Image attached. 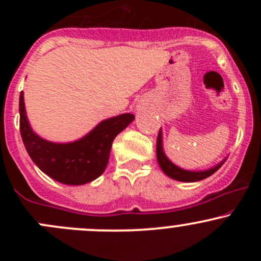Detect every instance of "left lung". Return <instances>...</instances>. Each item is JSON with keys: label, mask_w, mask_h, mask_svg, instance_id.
<instances>
[{"label": "left lung", "mask_w": 261, "mask_h": 261, "mask_svg": "<svg viewBox=\"0 0 261 261\" xmlns=\"http://www.w3.org/2000/svg\"><path fill=\"white\" fill-rule=\"evenodd\" d=\"M156 159H158V164L159 167L162 168L163 172L168 175L169 178L174 180H179V181H198L202 179H206L208 178L210 175H212L213 173L217 172L218 169L221 168V165L225 163L226 159H223L222 162L218 163L217 165L215 167L210 168V169L206 170H187L183 169V168L178 167L175 165L174 163L170 162L169 158L165 155L164 149H163V133L162 128L159 130V135H158V140H156Z\"/></svg>", "instance_id": "obj_1"}]
</instances>
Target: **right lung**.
<instances>
[{
	"instance_id": "right-lung-1",
	"label": "right lung",
	"mask_w": 261,
	"mask_h": 261,
	"mask_svg": "<svg viewBox=\"0 0 261 261\" xmlns=\"http://www.w3.org/2000/svg\"><path fill=\"white\" fill-rule=\"evenodd\" d=\"M20 133L26 151L36 167L54 180L82 186L97 179L109 164L115 138L134 121L133 114H122L101 121L87 135L72 143H53L31 128L20 93Z\"/></svg>"
}]
</instances>
